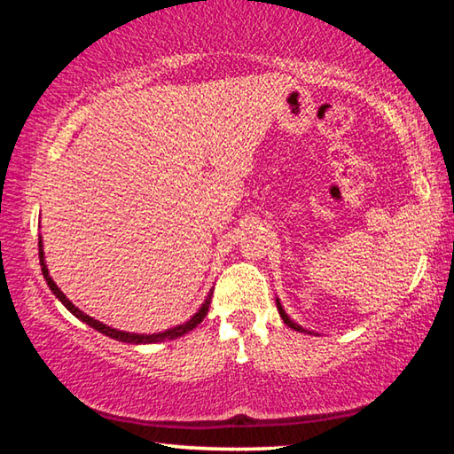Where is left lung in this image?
Listing matches in <instances>:
<instances>
[{
  "label": "left lung",
  "instance_id": "obj_1",
  "mask_svg": "<svg viewBox=\"0 0 454 454\" xmlns=\"http://www.w3.org/2000/svg\"><path fill=\"white\" fill-rule=\"evenodd\" d=\"M276 306H278V312H280V317H282V320H284V325H288L290 328H294V330H298V333H309V334H312L310 330H304L301 325H296L294 320H290V317L286 312H284V309H282V304H280V301L278 298H276Z\"/></svg>",
  "mask_w": 454,
  "mask_h": 454
}]
</instances>
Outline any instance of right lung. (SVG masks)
<instances>
[{"label":"right lung","mask_w":454,"mask_h":454,"mask_svg":"<svg viewBox=\"0 0 454 454\" xmlns=\"http://www.w3.org/2000/svg\"><path fill=\"white\" fill-rule=\"evenodd\" d=\"M37 246H40V264H42V274H43L45 282H48L50 290L53 292V294H56L58 301H59L61 304H64L66 309L70 310L75 318H80L82 322H86V325H90L91 328L98 330V333H102V334H106V336L114 338V340L129 342V344H153V342H162V340H172V338L184 336L186 333H190V330H194V328L200 325V322L204 320L206 314H208L210 301H212V290H210V294L206 296L204 304L200 306V310L194 314V317H192L190 320L184 322V325H178V326H174V328H168V330H164V333H156V334H134V333H124V330L112 328V326L104 325V322H99V320H96V318L88 317L86 312H82V310L78 309V306H74V304H72L70 298H67V296L64 294V292H61V290L58 288V284L51 280L50 270H48V266H45V260H43V244H42V236H40V244H37Z\"/></svg>","instance_id":"add662e5"}]
</instances>
